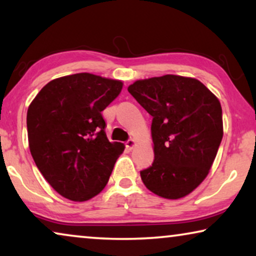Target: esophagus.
<instances>
[{
  "mask_svg": "<svg viewBox=\"0 0 256 256\" xmlns=\"http://www.w3.org/2000/svg\"><path fill=\"white\" fill-rule=\"evenodd\" d=\"M135 146H136L135 140H128V141L126 142V148L129 149V150H132V148H134Z\"/></svg>",
  "mask_w": 256,
  "mask_h": 256,
  "instance_id": "1",
  "label": "esophagus"
}]
</instances>
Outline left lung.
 <instances>
[{"mask_svg":"<svg viewBox=\"0 0 256 256\" xmlns=\"http://www.w3.org/2000/svg\"><path fill=\"white\" fill-rule=\"evenodd\" d=\"M128 92L152 116L155 160L140 172L143 184L162 198L185 197L208 174L222 142L218 98L199 80L174 74L138 80Z\"/></svg>","mask_w":256,"mask_h":256,"instance_id":"left-lung-1","label":"left lung"}]
</instances>
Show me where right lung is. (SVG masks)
I'll list each match as a JSON object with an SVG mask.
<instances>
[{
  "instance_id": "add662e5",
  "label": "right lung",
  "mask_w": 256,
  "mask_h": 256,
  "mask_svg": "<svg viewBox=\"0 0 256 256\" xmlns=\"http://www.w3.org/2000/svg\"><path fill=\"white\" fill-rule=\"evenodd\" d=\"M120 80L76 73L51 80L26 114L29 148L48 183L73 202H85L106 186L120 142L107 138L102 112L118 94Z\"/></svg>"
}]
</instances>
